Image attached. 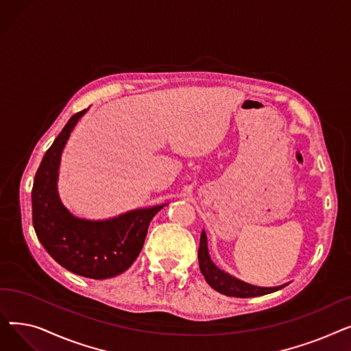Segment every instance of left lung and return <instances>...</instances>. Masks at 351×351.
Returning <instances> with one entry per match:
<instances>
[{
	"label": "left lung",
	"instance_id": "8db88e82",
	"mask_svg": "<svg viewBox=\"0 0 351 351\" xmlns=\"http://www.w3.org/2000/svg\"><path fill=\"white\" fill-rule=\"evenodd\" d=\"M199 267L202 274L205 276V280L208 285L215 289L216 291L226 294L230 298H256L263 296V294L278 291L283 289L286 285L276 286V287H261L250 283H246L241 279L234 278V276L226 273L225 270L219 269L210 259L209 250H208V236L206 232L202 230L200 234V245H199Z\"/></svg>",
	"mask_w": 351,
	"mask_h": 351
}]
</instances>
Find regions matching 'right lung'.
<instances>
[{
	"mask_svg": "<svg viewBox=\"0 0 351 351\" xmlns=\"http://www.w3.org/2000/svg\"><path fill=\"white\" fill-rule=\"evenodd\" d=\"M88 109L72 115L45 152L34 178L32 225L55 262L89 279H109L131 267L139 256L152 217L165 205L125 212L104 220L72 215L58 195L61 155L71 132Z\"/></svg>",
	"mask_w": 351,
	"mask_h": 351,
	"instance_id": "add662e5",
	"label": "right lung"
}]
</instances>
